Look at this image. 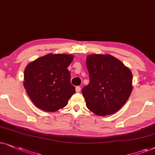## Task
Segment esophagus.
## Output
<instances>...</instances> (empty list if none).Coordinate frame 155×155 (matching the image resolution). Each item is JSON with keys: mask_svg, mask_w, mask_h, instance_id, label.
<instances>
[{"mask_svg": "<svg viewBox=\"0 0 155 155\" xmlns=\"http://www.w3.org/2000/svg\"><path fill=\"white\" fill-rule=\"evenodd\" d=\"M81 91V87L80 86H76V93H79Z\"/></svg>", "mask_w": 155, "mask_h": 155, "instance_id": "esophagus-1", "label": "esophagus"}]
</instances>
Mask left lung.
<instances>
[{
  "instance_id": "left-lung-1",
  "label": "left lung",
  "mask_w": 155,
  "mask_h": 155,
  "mask_svg": "<svg viewBox=\"0 0 155 155\" xmlns=\"http://www.w3.org/2000/svg\"><path fill=\"white\" fill-rule=\"evenodd\" d=\"M90 82L83 88L86 107L104 116L116 113L133 91V74L122 61L110 54H94L86 57Z\"/></svg>"
}]
</instances>
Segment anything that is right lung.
<instances>
[{
    "label": "right lung",
    "mask_w": 155,
    "mask_h": 155,
    "mask_svg": "<svg viewBox=\"0 0 155 155\" xmlns=\"http://www.w3.org/2000/svg\"><path fill=\"white\" fill-rule=\"evenodd\" d=\"M74 56L48 54L30 62L24 71L23 85L30 100L38 108L54 112L65 107L75 93L67 67Z\"/></svg>",
    "instance_id": "right-lung-1"
}]
</instances>
